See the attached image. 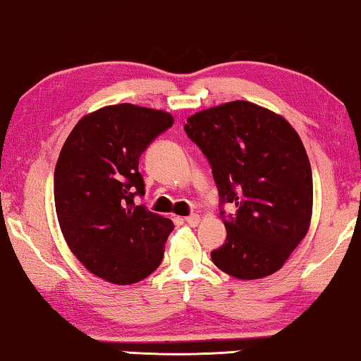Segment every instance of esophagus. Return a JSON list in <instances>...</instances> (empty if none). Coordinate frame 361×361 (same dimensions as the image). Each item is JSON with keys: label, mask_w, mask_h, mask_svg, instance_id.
<instances>
[{"label": "esophagus", "mask_w": 361, "mask_h": 361, "mask_svg": "<svg viewBox=\"0 0 361 361\" xmlns=\"http://www.w3.org/2000/svg\"><path fill=\"white\" fill-rule=\"evenodd\" d=\"M185 221H187V224H190V226H198V223H200V216L198 215H190V216H187L185 218Z\"/></svg>", "instance_id": "34e87169"}]
</instances>
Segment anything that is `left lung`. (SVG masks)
<instances>
[{
  "label": "left lung",
  "instance_id": "8db88e82",
  "mask_svg": "<svg viewBox=\"0 0 361 361\" xmlns=\"http://www.w3.org/2000/svg\"><path fill=\"white\" fill-rule=\"evenodd\" d=\"M185 133L212 164L226 243L213 250L219 270L257 280L283 267L307 234L312 174L305 145L280 114L249 101H231L187 118Z\"/></svg>",
  "mask_w": 361,
  "mask_h": 361
}]
</instances>
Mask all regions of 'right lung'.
Masks as SVG:
<instances>
[{"mask_svg":"<svg viewBox=\"0 0 361 361\" xmlns=\"http://www.w3.org/2000/svg\"><path fill=\"white\" fill-rule=\"evenodd\" d=\"M172 123L166 111L114 104L82 117L60 151L56 218L68 247L99 279L137 283L163 260L174 223L133 197L145 193L140 156Z\"/></svg>","mask_w":361,"mask_h":361,"instance_id":"add662e5","label":"right lung"}]
</instances>
